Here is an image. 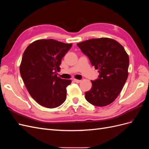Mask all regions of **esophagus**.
<instances>
[{
    "mask_svg": "<svg viewBox=\"0 0 149 149\" xmlns=\"http://www.w3.org/2000/svg\"><path fill=\"white\" fill-rule=\"evenodd\" d=\"M73 81L76 83H80L81 81V80H79V79H74Z\"/></svg>",
    "mask_w": 149,
    "mask_h": 149,
    "instance_id": "obj_1",
    "label": "esophagus"
}]
</instances>
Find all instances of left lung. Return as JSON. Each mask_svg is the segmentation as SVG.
I'll return each mask as SVG.
<instances>
[{
    "label": "left lung",
    "instance_id": "1",
    "mask_svg": "<svg viewBox=\"0 0 149 149\" xmlns=\"http://www.w3.org/2000/svg\"><path fill=\"white\" fill-rule=\"evenodd\" d=\"M92 66L100 73L91 81L92 88L85 98L96 106H106L120 94L128 77L129 58L121 45L109 38H93L77 44Z\"/></svg>",
    "mask_w": 149,
    "mask_h": 149
}]
</instances>
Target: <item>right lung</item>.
I'll use <instances>...</instances> for the list:
<instances>
[{"label": "right lung", "instance_id": "obj_1", "mask_svg": "<svg viewBox=\"0 0 149 149\" xmlns=\"http://www.w3.org/2000/svg\"><path fill=\"white\" fill-rule=\"evenodd\" d=\"M72 44L53 39L38 40L30 44L23 54L20 73L30 96L40 105L55 108L66 98L70 79L58 77L61 59Z\"/></svg>", "mask_w": 149, "mask_h": 149}]
</instances>
